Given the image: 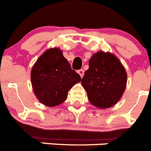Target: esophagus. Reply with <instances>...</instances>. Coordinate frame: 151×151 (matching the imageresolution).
Returning <instances> with one entry per match:
<instances>
[{
	"instance_id": "1",
	"label": "esophagus",
	"mask_w": 151,
	"mask_h": 151,
	"mask_svg": "<svg viewBox=\"0 0 151 151\" xmlns=\"http://www.w3.org/2000/svg\"><path fill=\"white\" fill-rule=\"evenodd\" d=\"M84 73H85V71H84L83 69H79V70H78V73L79 74L81 78H82L84 76Z\"/></svg>"
}]
</instances>
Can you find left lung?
<instances>
[{
    "instance_id": "1",
    "label": "left lung",
    "mask_w": 151,
    "mask_h": 151,
    "mask_svg": "<svg viewBox=\"0 0 151 151\" xmlns=\"http://www.w3.org/2000/svg\"><path fill=\"white\" fill-rule=\"evenodd\" d=\"M82 79L89 102L100 109L116 104L127 83V73L119 60L110 52L99 51L89 60Z\"/></svg>"
}]
</instances>
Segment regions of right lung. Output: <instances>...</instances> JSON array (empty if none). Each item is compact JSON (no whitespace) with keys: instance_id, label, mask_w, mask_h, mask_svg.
<instances>
[{"instance_id":"obj_1","label":"right lung","mask_w":151,"mask_h":151,"mask_svg":"<svg viewBox=\"0 0 151 151\" xmlns=\"http://www.w3.org/2000/svg\"><path fill=\"white\" fill-rule=\"evenodd\" d=\"M80 81V76L72 69L58 47L45 50L31 71V82L36 97L49 107L63 103L69 90Z\"/></svg>"}]
</instances>
